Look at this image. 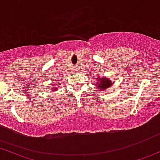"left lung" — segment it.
Instances as JSON below:
<instances>
[{"label": "left lung", "mask_w": 160, "mask_h": 160, "mask_svg": "<svg viewBox=\"0 0 160 160\" xmlns=\"http://www.w3.org/2000/svg\"><path fill=\"white\" fill-rule=\"evenodd\" d=\"M97 80H98V85H97V87L98 88V90H104L112 86V82H111V79L108 78V77H97Z\"/></svg>", "instance_id": "obj_1"}]
</instances>
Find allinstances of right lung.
Here are the masks:
<instances>
[{
  "label": "right lung",
  "instance_id": "add662e5",
  "mask_svg": "<svg viewBox=\"0 0 160 160\" xmlns=\"http://www.w3.org/2000/svg\"><path fill=\"white\" fill-rule=\"evenodd\" d=\"M51 89L52 90H56V89H57V88H52V87H51Z\"/></svg>",
  "mask_w": 160,
  "mask_h": 160
}]
</instances>
